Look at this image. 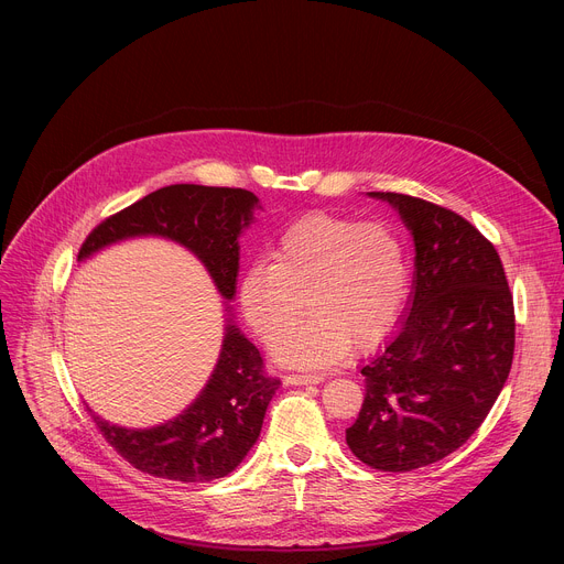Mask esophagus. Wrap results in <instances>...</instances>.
<instances>
[{"label":"esophagus","instance_id":"obj_1","mask_svg":"<svg viewBox=\"0 0 564 564\" xmlns=\"http://www.w3.org/2000/svg\"><path fill=\"white\" fill-rule=\"evenodd\" d=\"M321 381H324V375H318V372H290V375H285V383H292V386L321 383Z\"/></svg>","mask_w":564,"mask_h":564}]
</instances>
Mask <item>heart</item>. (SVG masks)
<instances>
[{"instance_id":"b5f03b06","label":"heart","mask_w":564,"mask_h":564,"mask_svg":"<svg viewBox=\"0 0 564 564\" xmlns=\"http://www.w3.org/2000/svg\"><path fill=\"white\" fill-rule=\"evenodd\" d=\"M409 285L404 238L390 223L310 214L281 234L270 263L243 272L238 301L268 346L283 341L307 307L312 321L288 339L281 357L318 366L348 348L359 352L379 344L404 310Z\"/></svg>"}]
</instances>
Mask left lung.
<instances>
[{"label":"left lung","mask_w":564,"mask_h":564,"mask_svg":"<svg viewBox=\"0 0 564 564\" xmlns=\"http://www.w3.org/2000/svg\"><path fill=\"white\" fill-rule=\"evenodd\" d=\"M370 196L413 231L415 292L361 368L366 397L346 442L364 464L406 473L457 451L494 409L513 364V294L498 250L466 218L406 194Z\"/></svg>","instance_id":"1"}]
</instances>
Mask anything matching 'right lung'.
Segmentation results:
<instances>
[{"mask_svg": "<svg viewBox=\"0 0 564 564\" xmlns=\"http://www.w3.org/2000/svg\"><path fill=\"white\" fill-rule=\"evenodd\" d=\"M254 207L259 198L248 189L170 185L96 225L77 259L129 236H165L192 250L218 292L231 299L238 236L250 225ZM279 386L281 379L265 372L259 348L229 324L212 379L183 415L147 431L91 417L102 437L133 468L174 481H212L231 473L254 446Z\"/></svg>", "mask_w": 564, "mask_h": 564, "instance_id": "right-lung-1", "label": "right lung"}]
</instances>
